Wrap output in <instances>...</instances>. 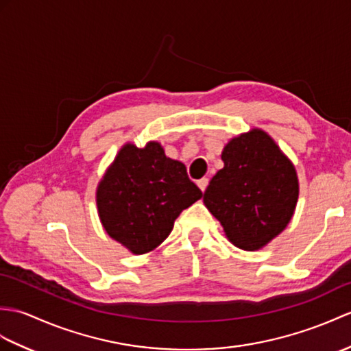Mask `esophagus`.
I'll return each instance as SVG.
<instances>
[{"mask_svg": "<svg viewBox=\"0 0 351 351\" xmlns=\"http://www.w3.org/2000/svg\"><path fill=\"white\" fill-rule=\"evenodd\" d=\"M208 184H209V179H208V178H202V179H199V181H197V185H199V189H200L202 191L206 190Z\"/></svg>", "mask_w": 351, "mask_h": 351, "instance_id": "obj_1", "label": "esophagus"}]
</instances>
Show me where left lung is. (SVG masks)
Wrapping results in <instances>:
<instances>
[{
  "instance_id": "left-lung-1",
  "label": "left lung",
  "mask_w": 351,
  "mask_h": 351,
  "mask_svg": "<svg viewBox=\"0 0 351 351\" xmlns=\"http://www.w3.org/2000/svg\"><path fill=\"white\" fill-rule=\"evenodd\" d=\"M224 167L210 179L203 202L234 247L267 245L295 213L299 181L293 162L263 130L252 128L224 146Z\"/></svg>"
}]
</instances>
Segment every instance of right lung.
I'll list each match as a JSON object with an SVG mask.
<instances>
[{
  "label": "right lung",
  "mask_w": 351,
  "mask_h": 351,
  "mask_svg": "<svg viewBox=\"0 0 351 351\" xmlns=\"http://www.w3.org/2000/svg\"><path fill=\"white\" fill-rule=\"evenodd\" d=\"M202 197L181 161L158 142L122 146L97 186L100 221L112 239L133 254L157 248L184 209Z\"/></svg>",
  "instance_id": "1"
}]
</instances>
